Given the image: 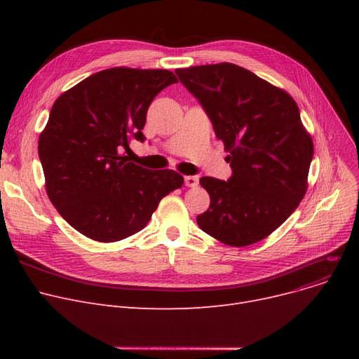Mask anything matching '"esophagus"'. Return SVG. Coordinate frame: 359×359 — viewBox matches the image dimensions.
<instances>
[{
    "label": "esophagus",
    "instance_id": "1",
    "mask_svg": "<svg viewBox=\"0 0 359 359\" xmlns=\"http://www.w3.org/2000/svg\"><path fill=\"white\" fill-rule=\"evenodd\" d=\"M199 183V177L198 176H186L184 177V184L189 187H195Z\"/></svg>",
    "mask_w": 359,
    "mask_h": 359
}]
</instances>
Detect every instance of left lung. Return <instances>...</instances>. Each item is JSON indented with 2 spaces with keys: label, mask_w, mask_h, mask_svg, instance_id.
<instances>
[{
  "label": "left lung",
  "mask_w": 359,
  "mask_h": 359,
  "mask_svg": "<svg viewBox=\"0 0 359 359\" xmlns=\"http://www.w3.org/2000/svg\"><path fill=\"white\" fill-rule=\"evenodd\" d=\"M230 153L229 182L202 177L210 208L202 231L227 246H250L271 236L297 210L309 187L311 135L290 94L230 62L177 68Z\"/></svg>",
  "instance_id": "8db88e82"
}]
</instances>
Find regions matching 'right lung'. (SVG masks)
I'll use <instances>...</instances> for the list:
<instances>
[{
  "mask_svg": "<svg viewBox=\"0 0 359 359\" xmlns=\"http://www.w3.org/2000/svg\"><path fill=\"white\" fill-rule=\"evenodd\" d=\"M175 83L168 69L115 67L55 100L39 135V158L48 198L72 229L102 243L123 240L183 186L175 170H148L122 153L130 141H144L151 102Z\"/></svg>",
  "mask_w": 359,
  "mask_h": 359,
  "instance_id": "right-lung-1",
  "label": "right lung"
}]
</instances>
